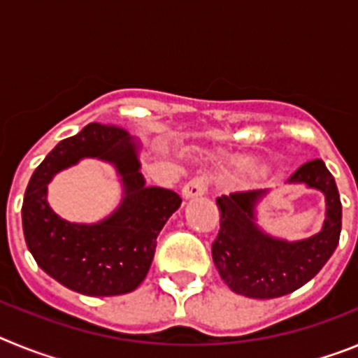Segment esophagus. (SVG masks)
<instances>
[{"instance_id": "34e87169", "label": "esophagus", "mask_w": 358, "mask_h": 358, "mask_svg": "<svg viewBox=\"0 0 358 358\" xmlns=\"http://www.w3.org/2000/svg\"><path fill=\"white\" fill-rule=\"evenodd\" d=\"M208 189V181L206 177H194L192 181H188L182 188V197L185 199H195V197H201V195L206 194Z\"/></svg>"}]
</instances>
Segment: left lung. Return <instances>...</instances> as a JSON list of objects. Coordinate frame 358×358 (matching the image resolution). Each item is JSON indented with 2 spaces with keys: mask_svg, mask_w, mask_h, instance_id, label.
Segmentation results:
<instances>
[{
  "mask_svg": "<svg viewBox=\"0 0 358 358\" xmlns=\"http://www.w3.org/2000/svg\"><path fill=\"white\" fill-rule=\"evenodd\" d=\"M289 182L319 189L327 201V218L317 235L297 242L274 238L256 226L255 206L268 189L240 192L217 199L220 229L211 243L215 267L227 287L252 299L287 296L324 267L334 255L343 226V206L335 179L321 159L297 169Z\"/></svg>",
  "mask_w": 358,
  "mask_h": 358,
  "instance_id": "1",
  "label": "left lung"
}]
</instances>
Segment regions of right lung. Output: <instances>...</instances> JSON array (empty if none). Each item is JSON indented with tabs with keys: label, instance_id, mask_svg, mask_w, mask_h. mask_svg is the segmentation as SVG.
Segmentation results:
<instances>
[{
	"label": "right lung",
	"instance_id": "right-lung-1",
	"mask_svg": "<svg viewBox=\"0 0 358 358\" xmlns=\"http://www.w3.org/2000/svg\"><path fill=\"white\" fill-rule=\"evenodd\" d=\"M84 157L115 164L122 177L119 210L102 223L73 224L49 208L52 176ZM138 143L118 125L90 123L57 145L31 173L23 199V231L31 256L44 273L85 296H120L140 287L150 268L156 240L181 206L172 189L145 186Z\"/></svg>",
	"mask_w": 358,
	"mask_h": 358
}]
</instances>
